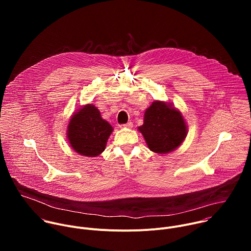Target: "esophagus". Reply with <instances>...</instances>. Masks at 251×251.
<instances>
[{
    "instance_id": "esophagus-1",
    "label": "esophagus",
    "mask_w": 251,
    "mask_h": 251,
    "mask_svg": "<svg viewBox=\"0 0 251 251\" xmlns=\"http://www.w3.org/2000/svg\"><path fill=\"white\" fill-rule=\"evenodd\" d=\"M133 127V123L132 122H128L126 124H123V125H120V128L121 129H130Z\"/></svg>"
}]
</instances>
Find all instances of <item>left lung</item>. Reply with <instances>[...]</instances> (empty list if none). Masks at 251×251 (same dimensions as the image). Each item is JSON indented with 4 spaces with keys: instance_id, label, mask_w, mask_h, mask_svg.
<instances>
[{
    "instance_id": "obj_1",
    "label": "left lung",
    "mask_w": 251,
    "mask_h": 251,
    "mask_svg": "<svg viewBox=\"0 0 251 251\" xmlns=\"http://www.w3.org/2000/svg\"><path fill=\"white\" fill-rule=\"evenodd\" d=\"M148 148L157 154L176 150L187 136V125L182 113L171 103L154 101L146 109L144 123L138 127Z\"/></svg>"
}]
</instances>
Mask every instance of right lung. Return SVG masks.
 <instances>
[{"label":"right lung","mask_w":251,"mask_h":251,"mask_svg":"<svg viewBox=\"0 0 251 251\" xmlns=\"http://www.w3.org/2000/svg\"><path fill=\"white\" fill-rule=\"evenodd\" d=\"M113 127L102 119L100 111L92 104H86L74 113L67 126L70 147L85 157H96L106 147Z\"/></svg>","instance_id":"add662e5"}]
</instances>
